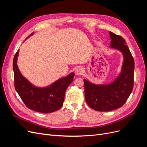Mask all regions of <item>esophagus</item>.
<instances>
[{
  "mask_svg": "<svg viewBox=\"0 0 147 147\" xmlns=\"http://www.w3.org/2000/svg\"><path fill=\"white\" fill-rule=\"evenodd\" d=\"M83 73V69L82 67H78L76 69H75V74L77 75H81Z\"/></svg>",
  "mask_w": 147,
  "mask_h": 147,
  "instance_id": "esophagus-1",
  "label": "esophagus"
}]
</instances>
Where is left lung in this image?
<instances>
[{"label":"left lung","instance_id":"left-lung-1","mask_svg":"<svg viewBox=\"0 0 147 147\" xmlns=\"http://www.w3.org/2000/svg\"><path fill=\"white\" fill-rule=\"evenodd\" d=\"M110 48L122 53L123 63L121 72L109 84H97L83 79L84 95L87 104L99 112H109L122 107L134 86V61L124 39L109 32Z\"/></svg>","mask_w":147,"mask_h":147}]
</instances>
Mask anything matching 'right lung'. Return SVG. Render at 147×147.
<instances>
[{"label":"right lung","instance_id":"obj_1","mask_svg":"<svg viewBox=\"0 0 147 147\" xmlns=\"http://www.w3.org/2000/svg\"><path fill=\"white\" fill-rule=\"evenodd\" d=\"M34 34L32 32L26 38ZM18 50L13 58L15 87L21 99L29 109L43 113L58 110L63 105L67 88L74 80L75 74L70 73L45 87H38L31 83L20 71L17 65Z\"/></svg>","mask_w":147,"mask_h":147}]
</instances>
